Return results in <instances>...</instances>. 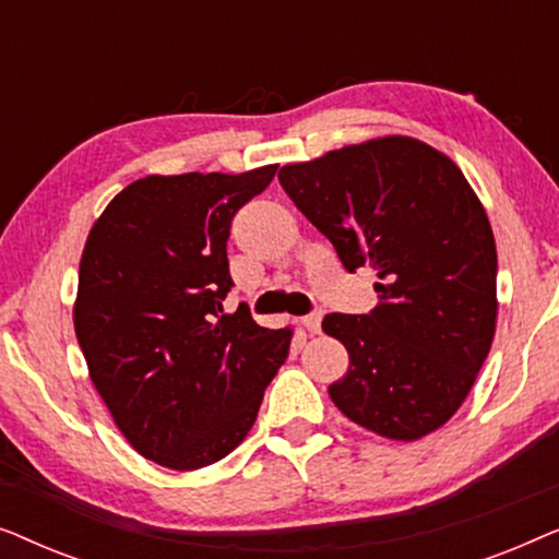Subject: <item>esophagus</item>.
Listing matches in <instances>:
<instances>
[{
    "mask_svg": "<svg viewBox=\"0 0 559 559\" xmlns=\"http://www.w3.org/2000/svg\"><path fill=\"white\" fill-rule=\"evenodd\" d=\"M300 325H302L305 331H308L310 335H316V333H320V316H308V318H302V320H300Z\"/></svg>",
    "mask_w": 559,
    "mask_h": 559,
    "instance_id": "esophagus-1",
    "label": "esophagus"
}]
</instances>
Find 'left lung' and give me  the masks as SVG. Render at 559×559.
Listing matches in <instances>:
<instances>
[{"label": "left lung", "mask_w": 559, "mask_h": 559, "mask_svg": "<svg viewBox=\"0 0 559 559\" xmlns=\"http://www.w3.org/2000/svg\"><path fill=\"white\" fill-rule=\"evenodd\" d=\"M280 182L343 266H371L369 316L331 312L348 350L328 394L364 430L415 442L461 409L496 333V241L453 159L389 134L285 165Z\"/></svg>", "instance_id": "8db88e82"}]
</instances>
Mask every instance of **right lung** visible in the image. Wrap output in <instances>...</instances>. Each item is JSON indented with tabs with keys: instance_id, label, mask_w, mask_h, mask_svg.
I'll return each mask as SVG.
<instances>
[{
	"instance_id": "obj_1",
	"label": "right lung",
	"mask_w": 559,
	"mask_h": 559,
	"mask_svg": "<svg viewBox=\"0 0 559 559\" xmlns=\"http://www.w3.org/2000/svg\"><path fill=\"white\" fill-rule=\"evenodd\" d=\"M257 170L147 175L91 226L73 302L75 338L114 425L147 461L198 471L241 445L293 331L224 312L226 239Z\"/></svg>"
}]
</instances>
